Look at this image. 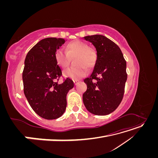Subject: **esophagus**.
Segmentation results:
<instances>
[{"label":"esophagus","instance_id":"obj_1","mask_svg":"<svg viewBox=\"0 0 158 158\" xmlns=\"http://www.w3.org/2000/svg\"><path fill=\"white\" fill-rule=\"evenodd\" d=\"M73 82H74V85H76V84H78V80H74Z\"/></svg>","mask_w":158,"mask_h":158}]
</instances>
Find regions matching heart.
<instances>
[{
  "label": "heart",
  "instance_id": "heart-1",
  "mask_svg": "<svg viewBox=\"0 0 158 158\" xmlns=\"http://www.w3.org/2000/svg\"><path fill=\"white\" fill-rule=\"evenodd\" d=\"M77 56L76 64L78 66L74 68H68L63 71L64 77L72 80H78L84 77L87 74L86 69L92 68L96 60V54L89 49L85 43L76 40L72 41L66 45V51L59 49L55 51V59L56 64L61 68H66L69 64V56Z\"/></svg>",
  "mask_w": 158,
  "mask_h": 158
}]
</instances>
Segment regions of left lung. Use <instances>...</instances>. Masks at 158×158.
Returning a JSON list of instances; mask_svg holds the SVG:
<instances>
[{
	"label": "left lung",
	"instance_id": "1",
	"mask_svg": "<svg viewBox=\"0 0 158 158\" xmlns=\"http://www.w3.org/2000/svg\"><path fill=\"white\" fill-rule=\"evenodd\" d=\"M97 51L92 73L84 82L87 90L83 102L88 111L96 115L113 112L121 103L127 79V63L121 50L113 41L102 35L85 36Z\"/></svg>",
	"mask_w": 158,
	"mask_h": 158
}]
</instances>
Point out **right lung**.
Returning a JSON list of instances; mask_svg holds the SVG:
<instances>
[{
  "mask_svg": "<svg viewBox=\"0 0 158 158\" xmlns=\"http://www.w3.org/2000/svg\"><path fill=\"white\" fill-rule=\"evenodd\" d=\"M66 41L63 38L41 40L27 52L22 73L23 92L31 107L41 117L52 120L63 115L66 95L74 82L66 78L56 82L62 75L55 59V51Z\"/></svg>",
  "mask_w": 158,
  "mask_h": 158,
  "instance_id": "add662e5",
  "label": "right lung"
}]
</instances>
